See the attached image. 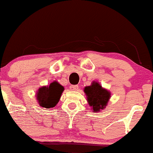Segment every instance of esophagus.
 <instances>
[{"instance_id": "esophagus-1", "label": "esophagus", "mask_w": 153, "mask_h": 153, "mask_svg": "<svg viewBox=\"0 0 153 153\" xmlns=\"http://www.w3.org/2000/svg\"><path fill=\"white\" fill-rule=\"evenodd\" d=\"M70 89L71 91H76L78 89V85H71L70 86Z\"/></svg>"}]
</instances>
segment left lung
Listing matches in <instances>:
<instances>
[{"label":"left lung","instance_id":"1","mask_svg":"<svg viewBox=\"0 0 153 153\" xmlns=\"http://www.w3.org/2000/svg\"><path fill=\"white\" fill-rule=\"evenodd\" d=\"M83 91L86 96L88 103L94 113L103 110L111 96V91L102 87L97 81H92L90 86H85Z\"/></svg>","mask_w":153,"mask_h":153}]
</instances>
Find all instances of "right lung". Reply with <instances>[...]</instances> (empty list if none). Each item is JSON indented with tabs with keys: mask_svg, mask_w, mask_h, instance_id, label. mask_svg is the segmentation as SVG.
<instances>
[{
	"mask_svg": "<svg viewBox=\"0 0 153 153\" xmlns=\"http://www.w3.org/2000/svg\"><path fill=\"white\" fill-rule=\"evenodd\" d=\"M64 90V86L56 81L52 82L48 86H43L39 88L36 93L38 104L42 108H53L59 102Z\"/></svg>",
	"mask_w": 153,
	"mask_h": 153,
	"instance_id": "add662e5",
	"label": "right lung"
}]
</instances>
